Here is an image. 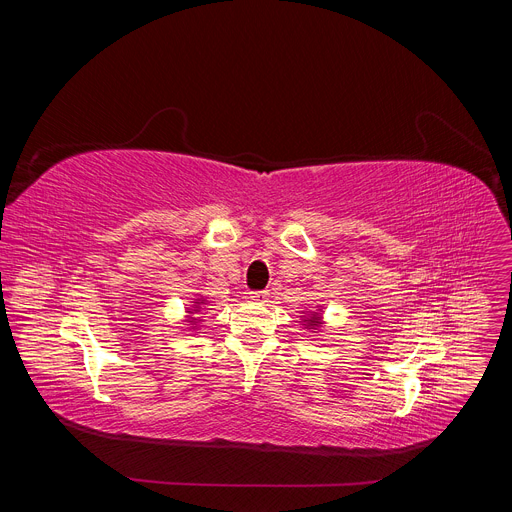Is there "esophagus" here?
<instances>
[{
	"label": "esophagus",
	"mask_w": 512,
	"mask_h": 512,
	"mask_svg": "<svg viewBox=\"0 0 512 512\" xmlns=\"http://www.w3.org/2000/svg\"><path fill=\"white\" fill-rule=\"evenodd\" d=\"M267 298H269V291H267V289L251 291V294H249V300H253V302H265Z\"/></svg>",
	"instance_id": "esophagus-1"
}]
</instances>
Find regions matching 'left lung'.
I'll return each instance as SVG.
<instances>
[{"instance_id": "obj_1", "label": "left lung", "mask_w": 512, "mask_h": 512, "mask_svg": "<svg viewBox=\"0 0 512 512\" xmlns=\"http://www.w3.org/2000/svg\"><path fill=\"white\" fill-rule=\"evenodd\" d=\"M312 322H316V324H318V318H312Z\"/></svg>"}]
</instances>
